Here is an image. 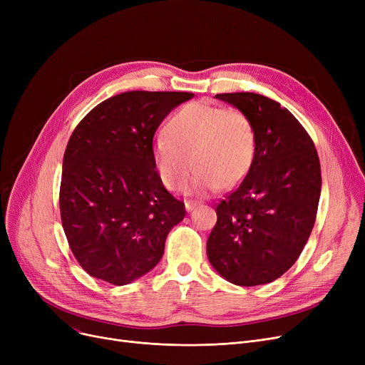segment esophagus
I'll use <instances>...</instances> for the list:
<instances>
[{
  "label": "esophagus",
  "mask_w": 365,
  "mask_h": 365,
  "mask_svg": "<svg viewBox=\"0 0 365 365\" xmlns=\"http://www.w3.org/2000/svg\"><path fill=\"white\" fill-rule=\"evenodd\" d=\"M200 202L198 201H195V200H186L185 201V208H186V212H190V210H192L194 207H197Z\"/></svg>",
  "instance_id": "obj_1"
}]
</instances>
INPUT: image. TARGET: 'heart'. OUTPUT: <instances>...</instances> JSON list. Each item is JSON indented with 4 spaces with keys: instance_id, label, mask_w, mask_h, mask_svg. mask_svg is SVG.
Segmentation results:
<instances>
[{
    "instance_id": "b5f03b06",
    "label": "heart",
    "mask_w": 365,
    "mask_h": 365,
    "mask_svg": "<svg viewBox=\"0 0 365 365\" xmlns=\"http://www.w3.org/2000/svg\"><path fill=\"white\" fill-rule=\"evenodd\" d=\"M256 155V130L237 109L189 103L176 112L152 146L153 167L165 187L182 189L192 165L197 170L189 190L213 192L238 185ZM193 164H190V160Z\"/></svg>"
}]
</instances>
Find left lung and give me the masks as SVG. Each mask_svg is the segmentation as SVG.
Masks as SVG:
<instances>
[{"mask_svg":"<svg viewBox=\"0 0 365 365\" xmlns=\"http://www.w3.org/2000/svg\"><path fill=\"white\" fill-rule=\"evenodd\" d=\"M256 130V155L241 185L216 207L207 256L229 282H272L296 263L308 242L321 195L315 145L294 115L256 93H223Z\"/></svg>","mask_w":365,"mask_h":365,"instance_id":"1","label":"left lung"}]
</instances>
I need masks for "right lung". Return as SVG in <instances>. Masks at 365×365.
Segmentation results:
<instances>
[{
	"label": "right lung",
	"instance_id": "1",
	"mask_svg": "<svg viewBox=\"0 0 365 365\" xmlns=\"http://www.w3.org/2000/svg\"><path fill=\"white\" fill-rule=\"evenodd\" d=\"M185 91H127L91 109L63 155L61 217L71 250L98 279L125 285L164 255L185 204L164 187L152 139L167 115L192 99Z\"/></svg>",
	"mask_w": 365,
	"mask_h": 365
}]
</instances>
